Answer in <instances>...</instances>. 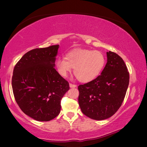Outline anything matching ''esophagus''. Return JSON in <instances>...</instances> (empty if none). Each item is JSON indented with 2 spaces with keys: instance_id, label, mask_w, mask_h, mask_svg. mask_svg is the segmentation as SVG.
<instances>
[{
  "instance_id": "34e87169",
  "label": "esophagus",
  "mask_w": 147,
  "mask_h": 147,
  "mask_svg": "<svg viewBox=\"0 0 147 147\" xmlns=\"http://www.w3.org/2000/svg\"><path fill=\"white\" fill-rule=\"evenodd\" d=\"M69 87L70 88H76L77 87V86H76V84H72L71 83H69Z\"/></svg>"
}]
</instances>
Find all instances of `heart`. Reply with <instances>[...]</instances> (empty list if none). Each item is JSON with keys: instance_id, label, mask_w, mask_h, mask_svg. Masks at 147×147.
Segmentation results:
<instances>
[{"instance_id": "heart-1", "label": "heart", "mask_w": 147, "mask_h": 147, "mask_svg": "<svg viewBox=\"0 0 147 147\" xmlns=\"http://www.w3.org/2000/svg\"><path fill=\"white\" fill-rule=\"evenodd\" d=\"M106 63L105 56L101 51L90 49H76L66 55L65 59L56 61L57 71L63 77L74 68V73L80 82H91L100 74Z\"/></svg>"}]
</instances>
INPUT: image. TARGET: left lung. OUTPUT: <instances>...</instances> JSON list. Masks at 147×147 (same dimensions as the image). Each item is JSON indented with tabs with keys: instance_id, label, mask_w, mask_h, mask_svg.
<instances>
[{
	"instance_id": "8db88e82",
	"label": "left lung",
	"mask_w": 147,
	"mask_h": 147,
	"mask_svg": "<svg viewBox=\"0 0 147 147\" xmlns=\"http://www.w3.org/2000/svg\"><path fill=\"white\" fill-rule=\"evenodd\" d=\"M106 63L96 79L78 86V102L84 114L102 120L111 117L121 106L129 84V72L118 54L108 51Z\"/></svg>"
}]
</instances>
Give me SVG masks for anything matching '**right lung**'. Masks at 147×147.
I'll use <instances>...</instances> for the list:
<instances>
[{
    "label": "right lung",
    "mask_w": 147,
    "mask_h": 147,
    "mask_svg": "<svg viewBox=\"0 0 147 147\" xmlns=\"http://www.w3.org/2000/svg\"><path fill=\"white\" fill-rule=\"evenodd\" d=\"M58 49L59 45L32 49L14 67L15 99L24 113L37 121L59 115L61 98L69 89L68 82L54 68Z\"/></svg>",
    "instance_id": "right-lung-1"
}]
</instances>
